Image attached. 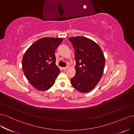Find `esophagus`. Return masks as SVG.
<instances>
[{
    "instance_id": "1",
    "label": "esophagus",
    "mask_w": 134,
    "mask_h": 134,
    "mask_svg": "<svg viewBox=\"0 0 134 134\" xmlns=\"http://www.w3.org/2000/svg\"><path fill=\"white\" fill-rule=\"evenodd\" d=\"M68 68V67H63L62 68V69L63 70H67Z\"/></svg>"
}]
</instances>
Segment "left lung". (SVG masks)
<instances>
[{"label":"left lung","instance_id":"obj_1","mask_svg":"<svg viewBox=\"0 0 134 134\" xmlns=\"http://www.w3.org/2000/svg\"><path fill=\"white\" fill-rule=\"evenodd\" d=\"M75 49L76 74L72 86L79 92L88 93L94 89L103 75L105 57L99 46L83 36L69 37Z\"/></svg>","mask_w":134,"mask_h":134}]
</instances>
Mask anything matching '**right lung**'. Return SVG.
I'll return each instance as SVG.
<instances>
[{"instance_id": "obj_1", "label": "right lung", "mask_w": 134, "mask_h": 134, "mask_svg": "<svg viewBox=\"0 0 134 134\" xmlns=\"http://www.w3.org/2000/svg\"><path fill=\"white\" fill-rule=\"evenodd\" d=\"M62 41V38H41L30 46L23 56V71L37 90L46 91L54 85L60 73L54 53Z\"/></svg>"}]
</instances>
